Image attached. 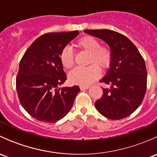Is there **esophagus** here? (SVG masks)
Returning <instances> with one entry per match:
<instances>
[{"label": "esophagus", "mask_w": 157, "mask_h": 157, "mask_svg": "<svg viewBox=\"0 0 157 157\" xmlns=\"http://www.w3.org/2000/svg\"><path fill=\"white\" fill-rule=\"evenodd\" d=\"M90 88V86H83V85H81V86H80V89L81 90H87V89Z\"/></svg>", "instance_id": "obj_1"}]
</instances>
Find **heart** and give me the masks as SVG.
I'll return each instance as SVG.
<instances>
[{"mask_svg": "<svg viewBox=\"0 0 157 157\" xmlns=\"http://www.w3.org/2000/svg\"><path fill=\"white\" fill-rule=\"evenodd\" d=\"M79 49L88 52L87 64L86 67L74 69L69 74V80L73 84L86 86L99 77L101 70L107 69L112 61L111 49L105 45H100V42L96 38L86 36L79 39L76 43ZM60 61L65 69H71L74 66V58L71 49L65 47L60 54Z\"/></svg>", "mask_w": 157, "mask_h": 157, "instance_id": "obj_1", "label": "heart"}]
</instances>
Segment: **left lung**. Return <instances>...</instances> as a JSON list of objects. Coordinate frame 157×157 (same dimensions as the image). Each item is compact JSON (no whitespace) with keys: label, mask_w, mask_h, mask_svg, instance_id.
Masks as SVG:
<instances>
[{"label":"left lung","mask_w":157,"mask_h":157,"mask_svg":"<svg viewBox=\"0 0 157 157\" xmlns=\"http://www.w3.org/2000/svg\"><path fill=\"white\" fill-rule=\"evenodd\" d=\"M84 32L106 42L112 53L110 68L100 80L110 88H102L103 94L95 102V106L109 119L126 118L140 106L146 93L144 60L133 42L121 33L109 29Z\"/></svg>","instance_id":"obj_1"}]
</instances>
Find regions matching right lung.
<instances>
[{
  "label": "right lung",
  "instance_id": "1",
  "mask_svg": "<svg viewBox=\"0 0 157 157\" xmlns=\"http://www.w3.org/2000/svg\"><path fill=\"white\" fill-rule=\"evenodd\" d=\"M78 34L72 31L42 35L20 61L16 79L17 94L23 109L36 120L53 123L63 118L80 91L78 86L59 88L67 80L60 54Z\"/></svg>",
  "mask_w": 157,
  "mask_h": 157
}]
</instances>
